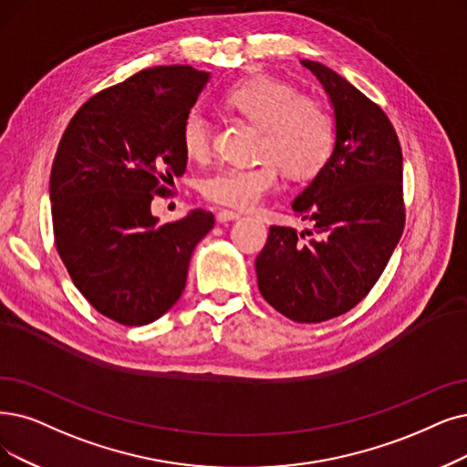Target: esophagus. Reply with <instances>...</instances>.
Wrapping results in <instances>:
<instances>
[{"label":"esophagus","instance_id":"esophagus-1","mask_svg":"<svg viewBox=\"0 0 467 467\" xmlns=\"http://www.w3.org/2000/svg\"><path fill=\"white\" fill-rule=\"evenodd\" d=\"M239 218H241V214H239V213H235V211H228V209H223V211H220V213L216 214V220H218L220 223L234 222V220H239Z\"/></svg>","mask_w":467,"mask_h":467}]
</instances>
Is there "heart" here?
Returning <instances> with one entry per match:
<instances>
[{
  "mask_svg": "<svg viewBox=\"0 0 467 467\" xmlns=\"http://www.w3.org/2000/svg\"><path fill=\"white\" fill-rule=\"evenodd\" d=\"M226 103L260 128L256 164H228L201 182V193L232 209H253L279 182V169L291 178L320 172L335 149L331 110L295 86L251 78L226 93ZM182 145L190 159L202 161L213 151V126L201 107L182 122Z\"/></svg>",
  "mask_w": 467,
  "mask_h": 467,
  "instance_id": "1",
  "label": "heart"
}]
</instances>
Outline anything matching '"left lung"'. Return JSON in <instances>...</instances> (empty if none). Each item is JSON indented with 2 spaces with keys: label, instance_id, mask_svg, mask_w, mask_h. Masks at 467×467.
<instances>
[{
  "label": "left lung",
  "instance_id": "obj_1",
  "mask_svg": "<svg viewBox=\"0 0 467 467\" xmlns=\"http://www.w3.org/2000/svg\"><path fill=\"white\" fill-rule=\"evenodd\" d=\"M303 65L331 99L335 149L293 201L312 230L270 226L254 266L258 289L277 312L318 324L348 312L376 285L406 211L400 141L383 109L331 68L308 59Z\"/></svg>",
  "mask_w": 467,
  "mask_h": 467
}]
</instances>
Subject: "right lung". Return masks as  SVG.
<instances>
[{
	"label": "right lung",
	"instance_id": "1",
	"mask_svg": "<svg viewBox=\"0 0 467 467\" xmlns=\"http://www.w3.org/2000/svg\"><path fill=\"white\" fill-rule=\"evenodd\" d=\"M209 72L153 67L88 99L53 161L49 197L55 247L86 301L122 326L169 312L185 287L190 258L214 226L197 209L157 223L155 195L185 172L182 122Z\"/></svg>",
	"mask_w": 467,
	"mask_h": 467
}]
</instances>
